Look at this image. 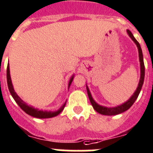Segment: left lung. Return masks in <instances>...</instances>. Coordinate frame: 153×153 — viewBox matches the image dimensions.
I'll return each mask as SVG.
<instances>
[{
    "mask_svg": "<svg viewBox=\"0 0 153 153\" xmlns=\"http://www.w3.org/2000/svg\"><path fill=\"white\" fill-rule=\"evenodd\" d=\"M127 33L129 36L132 39V40L135 42V44L137 46L138 48V53H139V60H140V81H139L138 86L137 88V90L135 91V92L134 93V95L129 98V100H127L126 102L123 103L122 105H119L118 107H102V106H100L98 103H96L95 102V100L92 99L91 95V92L89 91L88 86L87 88V91H88V96L89 100L91 102L92 107L95 109V111H97L98 113L101 114H103V115H116V114H121L124 112V111H127V110L130 108L132 105L134 104V102H135V100L137 99L139 96V93H140V90H141V88H142L143 83H144V79H145V65H144V60H143V54H142V51H141V48H140V46L139 42L137 41V39L134 37V35L131 33V31L129 30H127Z\"/></svg>",
    "mask_w": 153,
    "mask_h": 153,
    "instance_id": "obj_1",
    "label": "left lung"
}]
</instances>
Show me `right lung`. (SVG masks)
Returning a JSON list of instances; mask_svg holds the SVG:
<instances>
[{"label": "right lung", "instance_id": "1", "mask_svg": "<svg viewBox=\"0 0 153 153\" xmlns=\"http://www.w3.org/2000/svg\"><path fill=\"white\" fill-rule=\"evenodd\" d=\"M73 77L74 76H73L71 77L70 80H69V87L70 86L71 83L73 81ZM7 83H8V89H9V91H10L11 95L13 97V99L15 100V101L16 102V103L19 105V107L21 108L23 111L27 113L29 115L32 116V117H35V118H53V117H55V116L58 115L61 112H62L63 110H64V107L65 106V103L66 102H65L63 106H62L60 109H58L56 111H39V110L35 109L33 107H30L27 105L25 102L23 101V100L17 96V94L15 92L14 88H13V84H12V80H11V76H10V71H9V65H8L7 66Z\"/></svg>", "mask_w": 153, "mask_h": 153}]
</instances>
